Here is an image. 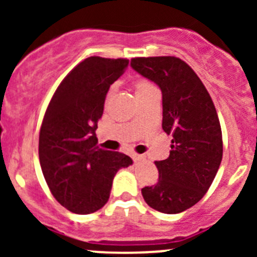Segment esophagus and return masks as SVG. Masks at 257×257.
Segmentation results:
<instances>
[{
	"instance_id": "1",
	"label": "esophagus",
	"mask_w": 257,
	"mask_h": 257,
	"mask_svg": "<svg viewBox=\"0 0 257 257\" xmlns=\"http://www.w3.org/2000/svg\"><path fill=\"white\" fill-rule=\"evenodd\" d=\"M132 158H133L134 162H141V160L145 159L144 155H141V154H133V155H132Z\"/></svg>"
}]
</instances>
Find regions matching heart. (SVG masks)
I'll return each mask as SVG.
<instances>
[{"mask_svg": "<svg viewBox=\"0 0 257 257\" xmlns=\"http://www.w3.org/2000/svg\"><path fill=\"white\" fill-rule=\"evenodd\" d=\"M152 87L153 85L150 84L147 79H137L136 82H134V89H136V94H139V93L144 92V90L149 89V88H152ZM110 92H112V90H110Z\"/></svg>", "mask_w": 257, "mask_h": 257, "instance_id": "obj_1", "label": "heart"}]
</instances>
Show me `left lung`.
Wrapping results in <instances>:
<instances>
[{
	"label": "left lung",
	"instance_id": "obj_1",
	"mask_svg": "<svg viewBox=\"0 0 257 257\" xmlns=\"http://www.w3.org/2000/svg\"><path fill=\"white\" fill-rule=\"evenodd\" d=\"M132 68L163 94V129L172 134L168 159L155 162L159 180L142 189L145 203L164 214L195 205L209 190L222 159L221 126L200 78L177 57H138Z\"/></svg>",
	"mask_w": 257,
	"mask_h": 257
}]
</instances>
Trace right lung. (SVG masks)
Wrapping results in <instances>:
<instances>
[{
	"mask_svg": "<svg viewBox=\"0 0 257 257\" xmlns=\"http://www.w3.org/2000/svg\"><path fill=\"white\" fill-rule=\"evenodd\" d=\"M128 64L85 58L62 80L46 110L38 144L43 177L56 200L76 214L103 208L116 172L133 164L123 153L100 149L95 136L110 84Z\"/></svg>",
	"mask_w": 257,
	"mask_h": 257,
	"instance_id": "add662e5",
	"label": "right lung"
}]
</instances>
